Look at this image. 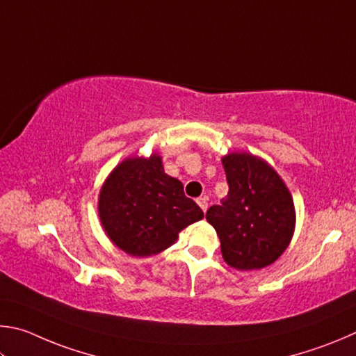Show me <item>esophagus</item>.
<instances>
[{"label":"esophagus","instance_id":"1","mask_svg":"<svg viewBox=\"0 0 356 356\" xmlns=\"http://www.w3.org/2000/svg\"><path fill=\"white\" fill-rule=\"evenodd\" d=\"M197 203H198V207L202 208L203 213H207V209H208V197L204 195V197L197 198Z\"/></svg>","mask_w":356,"mask_h":356}]
</instances>
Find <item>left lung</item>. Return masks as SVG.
<instances>
[{
    "label": "left lung",
    "mask_w": 356,
    "mask_h": 356,
    "mask_svg": "<svg viewBox=\"0 0 356 356\" xmlns=\"http://www.w3.org/2000/svg\"><path fill=\"white\" fill-rule=\"evenodd\" d=\"M229 186L207 220L220 239L222 257L238 270H258L282 257L296 229L294 200L269 162L247 152L222 158Z\"/></svg>",
    "instance_id": "8db88e82"
}]
</instances>
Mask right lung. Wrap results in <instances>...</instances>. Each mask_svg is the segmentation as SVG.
Here are the masks:
<instances>
[{
	"instance_id": "add662e5",
	"label": "right lung",
	"mask_w": 356,
	"mask_h": 356,
	"mask_svg": "<svg viewBox=\"0 0 356 356\" xmlns=\"http://www.w3.org/2000/svg\"><path fill=\"white\" fill-rule=\"evenodd\" d=\"M98 217L115 247L136 258L164 252L186 227L203 219L183 183L164 172L162 158L131 156L117 164L98 194Z\"/></svg>"
}]
</instances>
